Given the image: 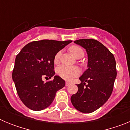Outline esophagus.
Listing matches in <instances>:
<instances>
[{
	"label": "esophagus",
	"instance_id": "obj_1",
	"mask_svg": "<svg viewBox=\"0 0 130 130\" xmlns=\"http://www.w3.org/2000/svg\"><path fill=\"white\" fill-rule=\"evenodd\" d=\"M70 82H66V87H68V86H69L70 85Z\"/></svg>",
	"mask_w": 130,
	"mask_h": 130
}]
</instances>
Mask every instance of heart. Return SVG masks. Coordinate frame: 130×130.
Wrapping results in <instances>:
<instances>
[{
  "label": "heart",
  "mask_w": 130,
  "mask_h": 130,
  "mask_svg": "<svg viewBox=\"0 0 130 130\" xmlns=\"http://www.w3.org/2000/svg\"><path fill=\"white\" fill-rule=\"evenodd\" d=\"M70 51L75 57L77 58L80 55H84V51L80 47L77 45H73L70 48ZM61 53L58 52L54 58L55 63H57L59 60ZM57 74L60 77L65 79L66 81H71L75 77H77L80 75L81 72L80 70L76 66H60L57 69Z\"/></svg>",
  "instance_id": "b5f03b06"
}]
</instances>
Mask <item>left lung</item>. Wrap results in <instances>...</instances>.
<instances>
[{"instance_id": "obj_1", "label": "left lung", "mask_w": 130, "mask_h": 130, "mask_svg": "<svg viewBox=\"0 0 130 130\" xmlns=\"http://www.w3.org/2000/svg\"><path fill=\"white\" fill-rule=\"evenodd\" d=\"M74 43L86 49L88 68L79 77L81 83L71 102L77 110L90 113L104 105L112 94L117 77L116 61L112 53L97 40L81 39Z\"/></svg>"}]
</instances>
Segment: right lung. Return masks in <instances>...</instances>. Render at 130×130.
I'll return each mask as SVG.
<instances>
[{"instance_id": "add662e5", "label": "right lung", "mask_w": 130, "mask_h": 130, "mask_svg": "<svg viewBox=\"0 0 130 130\" xmlns=\"http://www.w3.org/2000/svg\"><path fill=\"white\" fill-rule=\"evenodd\" d=\"M72 42L34 41L26 44L16 56L12 79L19 98L30 109L41 111L49 107L56 92L65 86L64 80L58 75L46 82L42 79H51L55 75V56Z\"/></svg>"}]
</instances>
